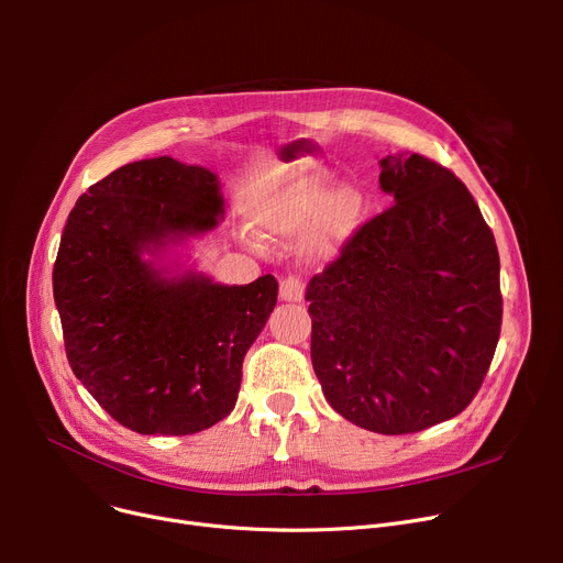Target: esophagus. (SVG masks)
Here are the masks:
<instances>
[{"label": "esophagus", "mask_w": 563, "mask_h": 563, "mask_svg": "<svg viewBox=\"0 0 563 563\" xmlns=\"http://www.w3.org/2000/svg\"><path fill=\"white\" fill-rule=\"evenodd\" d=\"M306 285L297 276H287L280 280V299L287 303H299L303 301Z\"/></svg>", "instance_id": "1"}]
</instances>
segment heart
Wrapping results in <instances>:
<instances>
[{
  "label": "heart",
  "mask_w": 563,
  "mask_h": 563,
  "mask_svg": "<svg viewBox=\"0 0 563 563\" xmlns=\"http://www.w3.org/2000/svg\"><path fill=\"white\" fill-rule=\"evenodd\" d=\"M365 200L351 187H338L327 170L306 173L266 196L253 212V225L266 240L287 242L308 230L303 251L312 260H329L361 228ZM251 246L260 249L257 242Z\"/></svg>",
  "instance_id": "obj_1"
}]
</instances>
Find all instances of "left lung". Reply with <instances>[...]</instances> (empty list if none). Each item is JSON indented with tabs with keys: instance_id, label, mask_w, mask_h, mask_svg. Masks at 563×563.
Here are the masks:
<instances>
[{
	"instance_id": "8db88e82",
	"label": "left lung",
	"mask_w": 563,
	"mask_h": 563,
	"mask_svg": "<svg viewBox=\"0 0 563 563\" xmlns=\"http://www.w3.org/2000/svg\"><path fill=\"white\" fill-rule=\"evenodd\" d=\"M395 205L308 283L310 356L327 401L374 433L452 420L499 340L495 236L459 177L422 155L378 159Z\"/></svg>"
}]
</instances>
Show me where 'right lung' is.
<instances>
[{
    "label": "right lung",
    "mask_w": 563,
    "mask_h": 563,
    "mask_svg": "<svg viewBox=\"0 0 563 563\" xmlns=\"http://www.w3.org/2000/svg\"><path fill=\"white\" fill-rule=\"evenodd\" d=\"M223 214L217 173L155 157L109 173L66 221L52 283L68 363L136 433L189 435L230 416L276 306L272 274L221 285L180 260Z\"/></svg>",
    "instance_id": "obj_1"
}]
</instances>
